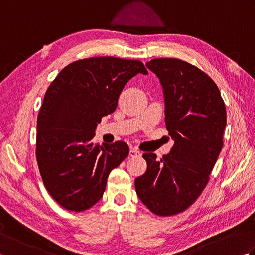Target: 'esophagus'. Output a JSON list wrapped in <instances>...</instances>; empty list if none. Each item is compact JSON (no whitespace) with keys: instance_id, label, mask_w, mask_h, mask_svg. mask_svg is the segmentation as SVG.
Wrapping results in <instances>:
<instances>
[{"instance_id":"obj_1","label":"esophagus","mask_w":255,"mask_h":255,"mask_svg":"<svg viewBox=\"0 0 255 255\" xmlns=\"http://www.w3.org/2000/svg\"><path fill=\"white\" fill-rule=\"evenodd\" d=\"M129 155L132 156V158L133 156H140L141 155V152H140V151L137 150L136 148H131L130 151H129Z\"/></svg>"}]
</instances>
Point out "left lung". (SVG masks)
Wrapping results in <instances>:
<instances>
[{"label":"left lung","instance_id":"8db88e82","mask_svg":"<svg viewBox=\"0 0 255 255\" xmlns=\"http://www.w3.org/2000/svg\"><path fill=\"white\" fill-rule=\"evenodd\" d=\"M145 66L163 88L165 126L174 145L160 161L143 153L147 171L134 186L150 211L167 217L186 210L208 184L224 147L227 113L218 86L197 67L175 58Z\"/></svg>","mask_w":255,"mask_h":255}]
</instances>
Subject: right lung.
Here are the masks:
<instances>
[{
	"instance_id": "obj_1",
	"label": "right lung",
	"mask_w": 255,
	"mask_h": 255,
	"mask_svg": "<svg viewBox=\"0 0 255 255\" xmlns=\"http://www.w3.org/2000/svg\"><path fill=\"white\" fill-rule=\"evenodd\" d=\"M138 73L139 60L81 59L63 68L48 88L37 117L36 159L44 185L70 211H84L105 192L107 177L129 154L123 141L96 144L95 128L114 113L124 86Z\"/></svg>"
}]
</instances>
